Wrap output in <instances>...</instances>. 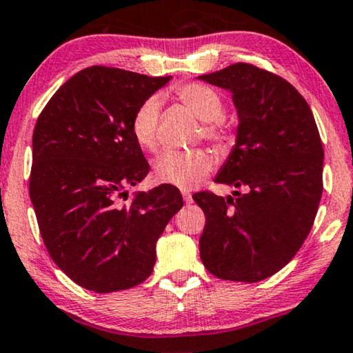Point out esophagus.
Returning a JSON list of instances; mask_svg holds the SVG:
<instances>
[{
	"label": "esophagus",
	"mask_w": 353,
	"mask_h": 353,
	"mask_svg": "<svg viewBox=\"0 0 353 353\" xmlns=\"http://www.w3.org/2000/svg\"><path fill=\"white\" fill-rule=\"evenodd\" d=\"M183 199H185L186 204H190L191 201H193V198H191V194L188 193V191H185V193H183Z\"/></svg>",
	"instance_id": "esophagus-1"
}]
</instances>
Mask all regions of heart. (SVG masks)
<instances>
[{"instance_id":"heart-1","label":"heart","mask_w":353,"mask_h":353,"mask_svg":"<svg viewBox=\"0 0 353 353\" xmlns=\"http://www.w3.org/2000/svg\"><path fill=\"white\" fill-rule=\"evenodd\" d=\"M178 98L183 101L199 119L204 121V137L224 143L229 139V130L219 119L223 116L224 103L219 93L201 83H188L176 90ZM160 99L157 97L142 101L132 116L130 130L142 149L154 150L159 130ZM214 159L210 152L194 150H165L155 160V176L163 183L191 188L201 183L203 178L211 172Z\"/></svg>"}]
</instances>
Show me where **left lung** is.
<instances>
[{
	"label": "left lung",
	"instance_id": "obj_1",
	"mask_svg": "<svg viewBox=\"0 0 353 353\" xmlns=\"http://www.w3.org/2000/svg\"><path fill=\"white\" fill-rule=\"evenodd\" d=\"M232 93L236 145L216 183L234 196L201 191L206 214L199 255L221 280L255 283L275 275L306 241L323 196L324 150L314 116L293 85L250 63L198 77Z\"/></svg>",
	"mask_w": 353,
	"mask_h": 353
}]
</instances>
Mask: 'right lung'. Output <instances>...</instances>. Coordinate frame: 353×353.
Instances as JSON below:
<instances>
[{"instance_id": "add662e5", "label": "right lung", "mask_w": 353, "mask_h": 353, "mask_svg": "<svg viewBox=\"0 0 353 353\" xmlns=\"http://www.w3.org/2000/svg\"><path fill=\"white\" fill-rule=\"evenodd\" d=\"M170 78L85 68L57 90L34 128L29 194L43 243L65 275L94 293L147 280L157 241L183 206L165 185L123 203L149 173L132 116Z\"/></svg>"}]
</instances>
